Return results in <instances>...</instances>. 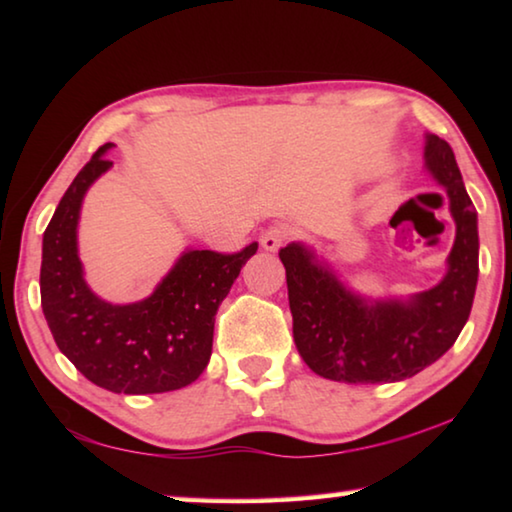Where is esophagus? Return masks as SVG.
I'll list each match as a JSON object with an SVG mask.
<instances>
[{"mask_svg": "<svg viewBox=\"0 0 512 512\" xmlns=\"http://www.w3.org/2000/svg\"><path fill=\"white\" fill-rule=\"evenodd\" d=\"M284 239H287V230L282 228V225H273V228H268L262 239H259V244H262L264 250H268V253H277L280 250V246L284 244Z\"/></svg>", "mask_w": 512, "mask_h": 512, "instance_id": "1", "label": "esophagus"}]
</instances>
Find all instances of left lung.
Returning a JSON list of instances; mask_svg holds the SVG:
<instances>
[{
    "mask_svg": "<svg viewBox=\"0 0 512 512\" xmlns=\"http://www.w3.org/2000/svg\"><path fill=\"white\" fill-rule=\"evenodd\" d=\"M424 169L445 189L456 223L447 271L436 287L409 298H368L341 282L302 241L280 250L293 341L316 375L343 384L409 379L443 357L470 318L479 280V219L454 151L438 135H424Z\"/></svg>",
    "mask_w": 512,
    "mask_h": 512,
    "instance_id": "1",
    "label": "left lung"
}]
</instances>
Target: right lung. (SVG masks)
<instances>
[{"instance_id": "right-lung-1", "label": "right lung", "mask_w": 512, "mask_h": 512, "mask_svg": "<svg viewBox=\"0 0 512 512\" xmlns=\"http://www.w3.org/2000/svg\"><path fill=\"white\" fill-rule=\"evenodd\" d=\"M103 144L79 171L42 237L40 302L58 350L110 393L149 395L185 388L212 357L214 316L257 244L241 253L187 248L149 298L115 305L85 282L79 257L81 205L112 162Z\"/></svg>"}]
</instances>
